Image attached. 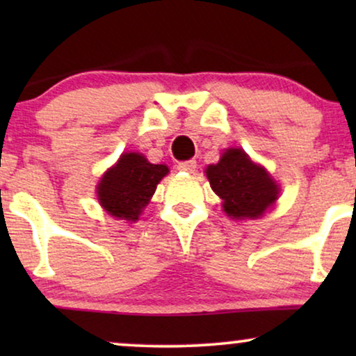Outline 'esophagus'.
<instances>
[{
  "instance_id": "34e87169",
  "label": "esophagus",
  "mask_w": 356,
  "mask_h": 356,
  "mask_svg": "<svg viewBox=\"0 0 356 356\" xmlns=\"http://www.w3.org/2000/svg\"><path fill=\"white\" fill-rule=\"evenodd\" d=\"M178 170L186 173H193L196 170V160H184V162L178 163Z\"/></svg>"
}]
</instances>
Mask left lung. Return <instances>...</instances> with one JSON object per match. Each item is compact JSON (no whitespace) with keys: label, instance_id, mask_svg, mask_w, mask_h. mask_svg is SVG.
<instances>
[{"label":"left lung","instance_id":"obj_1","mask_svg":"<svg viewBox=\"0 0 356 356\" xmlns=\"http://www.w3.org/2000/svg\"><path fill=\"white\" fill-rule=\"evenodd\" d=\"M206 175L211 188L223 199V211L232 218H257L274 206L279 186L269 173L252 163L241 149H228Z\"/></svg>","mask_w":356,"mask_h":356}]
</instances>
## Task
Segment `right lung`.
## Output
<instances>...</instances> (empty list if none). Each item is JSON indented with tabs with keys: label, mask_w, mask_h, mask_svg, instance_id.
<instances>
[{
	"label": "right lung",
	"mask_w": 356,
	"mask_h": 356,
	"mask_svg": "<svg viewBox=\"0 0 356 356\" xmlns=\"http://www.w3.org/2000/svg\"><path fill=\"white\" fill-rule=\"evenodd\" d=\"M167 173V165L150 163L136 152L123 154L99 183V201L110 216L136 222Z\"/></svg>",
	"instance_id": "1"
}]
</instances>
